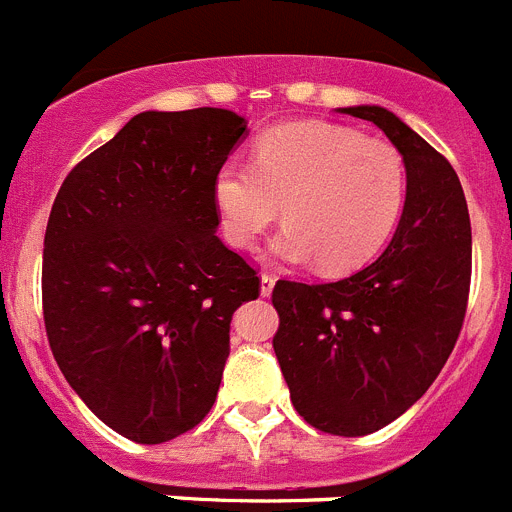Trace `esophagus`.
<instances>
[{
	"label": "esophagus",
	"instance_id": "1",
	"mask_svg": "<svg viewBox=\"0 0 512 512\" xmlns=\"http://www.w3.org/2000/svg\"><path fill=\"white\" fill-rule=\"evenodd\" d=\"M274 282L277 279L271 277V274H261V297H269L271 289H274Z\"/></svg>",
	"mask_w": 512,
	"mask_h": 512
}]
</instances>
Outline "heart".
I'll return each instance as SVG.
<instances>
[{
    "label": "heart",
    "instance_id": "b5f03b06",
    "mask_svg": "<svg viewBox=\"0 0 512 512\" xmlns=\"http://www.w3.org/2000/svg\"><path fill=\"white\" fill-rule=\"evenodd\" d=\"M408 197V174L392 143L330 122L266 130L253 164H225L215 205L233 246L251 248L279 217L274 253L289 264L318 259L325 274H346L387 246Z\"/></svg>",
    "mask_w": 512,
    "mask_h": 512
}]
</instances>
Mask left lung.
<instances>
[{
	"label": "left lung",
	"instance_id": "1",
	"mask_svg": "<svg viewBox=\"0 0 512 512\" xmlns=\"http://www.w3.org/2000/svg\"><path fill=\"white\" fill-rule=\"evenodd\" d=\"M400 151L408 197L390 246L341 282L279 279L271 302L297 413L323 433L366 436L425 395L459 338L472 282V225L454 166L377 104L343 107Z\"/></svg>",
	"mask_w": 512,
	"mask_h": 512
}]
</instances>
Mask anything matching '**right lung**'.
<instances>
[{
  "mask_svg": "<svg viewBox=\"0 0 512 512\" xmlns=\"http://www.w3.org/2000/svg\"><path fill=\"white\" fill-rule=\"evenodd\" d=\"M246 135L230 110L140 112L63 179L43 241V318L58 369L135 443L210 413L230 320L259 274L215 235V176Z\"/></svg>",
  "mask_w": 512,
  "mask_h": 512,
  "instance_id": "add662e5",
  "label": "right lung"
}]
</instances>
